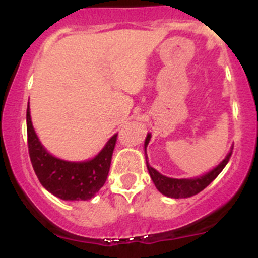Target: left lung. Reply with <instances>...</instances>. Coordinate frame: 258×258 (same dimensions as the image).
Listing matches in <instances>:
<instances>
[{
	"mask_svg": "<svg viewBox=\"0 0 258 258\" xmlns=\"http://www.w3.org/2000/svg\"><path fill=\"white\" fill-rule=\"evenodd\" d=\"M151 135L148 134L146 137L145 141V151L147 147L148 142H150ZM231 155H232V151L226 156L225 160L220 163L216 168H213L212 171L207 172L206 175L201 176V177L197 178H170L166 177V176L161 175L158 171H156L155 168L151 167L148 165L147 160V170L150 172L151 178H152L153 183H155L156 188L161 192L162 195L167 197H172V199H187V197H192L195 195L200 194L202 189L206 188L207 186L213 181L218 175L221 173V171L225 168V166L227 165V162L230 161Z\"/></svg>",
	"mask_w": 258,
	"mask_h": 258,
	"instance_id": "1",
	"label": "left lung"
}]
</instances>
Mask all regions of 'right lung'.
<instances>
[{
	"label": "right lung",
	"instance_id": "right-lung-1",
	"mask_svg": "<svg viewBox=\"0 0 258 258\" xmlns=\"http://www.w3.org/2000/svg\"><path fill=\"white\" fill-rule=\"evenodd\" d=\"M26 121L28 153L41 184L64 201H87L92 199L107 179L117 134L108 140L95 158L85 162H70L53 157L41 145L31 122L30 106H27Z\"/></svg>",
	"mask_w": 258,
	"mask_h": 258
}]
</instances>
